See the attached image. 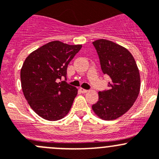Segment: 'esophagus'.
I'll return each mask as SVG.
<instances>
[{"label":"esophagus","mask_w":159,"mask_h":159,"mask_svg":"<svg viewBox=\"0 0 159 159\" xmlns=\"http://www.w3.org/2000/svg\"><path fill=\"white\" fill-rule=\"evenodd\" d=\"M80 91L83 93H87V91H88V90H85V89H84V88H80Z\"/></svg>","instance_id":"esophagus-1"}]
</instances>
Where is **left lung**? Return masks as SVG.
Returning <instances> with one entry per match:
<instances>
[{
	"label": "left lung",
	"instance_id": "obj_1",
	"mask_svg": "<svg viewBox=\"0 0 159 159\" xmlns=\"http://www.w3.org/2000/svg\"><path fill=\"white\" fill-rule=\"evenodd\" d=\"M93 44L99 56L101 70L109 75L107 90L98 92V101L92 105L95 114L104 120H114L133 106L138 97L140 77L134 58L126 48L105 39Z\"/></svg>",
	"mask_w": 159,
	"mask_h": 159
}]
</instances>
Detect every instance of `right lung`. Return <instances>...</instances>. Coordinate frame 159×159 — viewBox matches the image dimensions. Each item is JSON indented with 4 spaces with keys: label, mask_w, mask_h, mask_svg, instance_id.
I'll return each instance as SVG.
<instances>
[{
    "label": "right lung",
    "mask_w": 159,
    "mask_h": 159,
    "mask_svg": "<svg viewBox=\"0 0 159 159\" xmlns=\"http://www.w3.org/2000/svg\"><path fill=\"white\" fill-rule=\"evenodd\" d=\"M82 45L51 41L33 51L21 69L22 92L39 116L57 121L69 113L78 90L61 81L66 80L68 65Z\"/></svg>",
    "instance_id": "1"
}]
</instances>
